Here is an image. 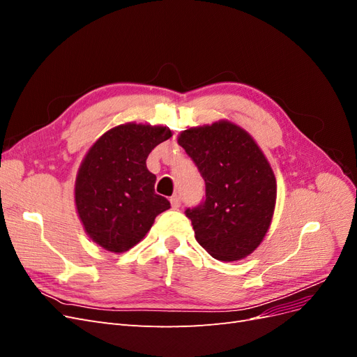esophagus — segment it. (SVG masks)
I'll use <instances>...</instances> for the list:
<instances>
[{"label": "esophagus", "instance_id": "obj_1", "mask_svg": "<svg viewBox=\"0 0 357 357\" xmlns=\"http://www.w3.org/2000/svg\"><path fill=\"white\" fill-rule=\"evenodd\" d=\"M171 207L174 208V210H177V208H180V205H181V199H180V197L178 195H174V197H171Z\"/></svg>", "mask_w": 357, "mask_h": 357}]
</instances>
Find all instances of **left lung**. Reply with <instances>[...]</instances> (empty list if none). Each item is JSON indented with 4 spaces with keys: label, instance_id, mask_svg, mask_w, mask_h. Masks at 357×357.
<instances>
[{
    "label": "left lung",
    "instance_id": "obj_1",
    "mask_svg": "<svg viewBox=\"0 0 357 357\" xmlns=\"http://www.w3.org/2000/svg\"><path fill=\"white\" fill-rule=\"evenodd\" d=\"M177 143L205 181V201L188 208L197 241L214 259L252 255L271 226L277 199L274 171L245 129L229 121L181 131Z\"/></svg>",
    "mask_w": 357,
    "mask_h": 357
}]
</instances>
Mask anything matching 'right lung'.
<instances>
[{
  "label": "right lung",
  "instance_id": "add662e5",
  "mask_svg": "<svg viewBox=\"0 0 357 357\" xmlns=\"http://www.w3.org/2000/svg\"><path fill=\"white\" fill-rule=\"evenodd\" d=\"M172 135L162 125L129 122L104 132L84 155L74 183V202L84 232L112 253L142 241L156 215L171 205L155 193L147 169L152 150Z\"/></svg>",
  "mask_w": 357,
  "mask_h": 357
}]
</instances>
